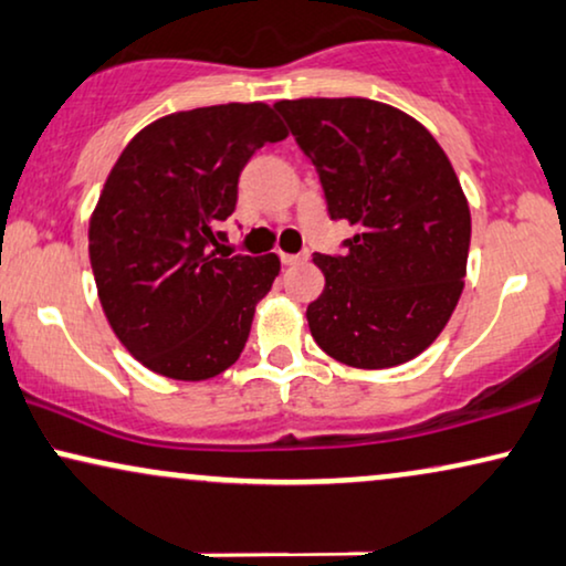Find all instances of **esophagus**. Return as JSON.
Returning <instances> with one entry per match:
<instances>
[{
  "mask_svg": "<svg viewBox=\"0 0 566 566\" xmlns=\"http://www.w3.org/2000/svg\"><path fill=\"white\" fill-rule=\"evenodd\" d=\"M310 260V252H301V254H285L281 252V262L283 265H298V262Z\"/></svg>",
  "mask_w": 566,
  "mask_h": 566,
  "instance_id": "34e87169",
  "label": "esophagus"
}]
</instances>
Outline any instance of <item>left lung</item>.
<instances>
[{"instance_id": "left-lung-1", "label": "left lung", "mask_w": 566, "mask_h": 566, "mask_svg": "<svg viewBox=\"0 0 566 566\" xmlns=\"http://www.w3.org/2000/svg\"><path fill=\"white\" fill-rule=\"evenodd\" d=\"M354 239L314 254L325 291L306 310L335 361L390 369L427 350L458 306L471 210L450 158L408 114L369 98L277 101Z\"/></svg>"}]
</instances>
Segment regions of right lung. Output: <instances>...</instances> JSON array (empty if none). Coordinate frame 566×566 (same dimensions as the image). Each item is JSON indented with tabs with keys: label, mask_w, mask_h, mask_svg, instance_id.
Listing matches in <instances>:
<instances>
[{
	"label": "right lung",
	"mask_w": 566,
	"mask_h": 566,
	"mask_svg": "<svg viewBox=\"0 0 566 566\" xmlns=\"http://www.w3.org/2000/svg\"><path fill=\"white\" fill-rule=\"evenodd\" d=\"M285 137L265 104L192 108L145 127L108 174L91 268L108 325L150 371L210 379L244 350L281 262L220 252V223L237 210L249 158Z\"/></svg>",
	"instance_id": "add662e5"
}]
</instances>
